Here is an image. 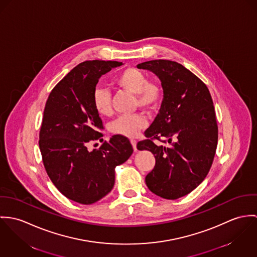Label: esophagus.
Returning a JSON list of instances; mask_svg holds the SVG:
<instances>
[{"mask_svg": "<svg viewBox=\"0 0 257 257\" xmlns=\"http://www.w3.org/2000/svg\"><path fill=\"white\" fill-rule=\"evenodd\" d=\"M131 144H132V146H133L134 151L136 152V151H137V142H136L135 140H131Z\"/></svg>", "mask_w": 257, "mask_h": 257, "instance_id": "34e87169", "label": "esophagus"}]
</instances>
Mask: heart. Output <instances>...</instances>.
Here are the masks:
<instances>
[{
  "mask_svg": "<svg viewBox=\"0 0 257 257\" xmlns=\"http://www.w3.org/2000/svg\"><path fill=\"white\" fill-rule=\"evenodd\" d=\"M117 86L133 93L137 97L138 105L144 109L155 108L162 97V88L157 83L149 82L147 75L137 68H127L115 77ZM92 106L97 114L106 116L111 112V95L104 88H95L92 93ZM147 126L141 115L121 116L110 124V131L124 137H135Z\"/></svg>",
  "mask_w": 257,
  "mask_h": 257,
  "instance_id": "obj_1",
  "label": "heart"
}]
</instances>
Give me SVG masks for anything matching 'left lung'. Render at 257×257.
I'll use <instances>...</instances> for the list:
<instances>
[{
	"label": "left lung",
	"instance_id": "obj_1",
	"mask_svg": "<svg viewBox=\"0 0 257 257\" xmlns=\"http://www.w3.org/2000/svg\"><path fill=\"white\" fill-rule=\"evenodd\" d=\"M161 81L164 98L148 138L137 149L156 159L146 176L148 188L165 199L175 200L194 190L207 176L218 143V126L208 87L181 64L152 60L137 65ZM168 138L170 146H158L153 139Z\"/></svg>",
	"mask_w": 257,
	"mask_h": 257
}]
</instances>
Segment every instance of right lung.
Returning <instances> with one entry per match:
<instances>
[{
	"label": "right lung",
	"mask_w": 257,
	"mask_h": 257,
	"mask_svg": "<svg viewBox=\"0 0 257 257\" xmlns=\"http://www.w3.org/2000/svg\"><path fill=\"white\" fill-rule=\"evenodd\" d=\"M123 65L117 61H86L62 79L46 101L39 134L45 170L67 198L89 205L103 198L114 186L115 168L133 153L128 138L114 135L99 149L87 143L102 137L92 93L100 77Z\"/></svg>",
	"instance_id": "1"
}]
</instances>
